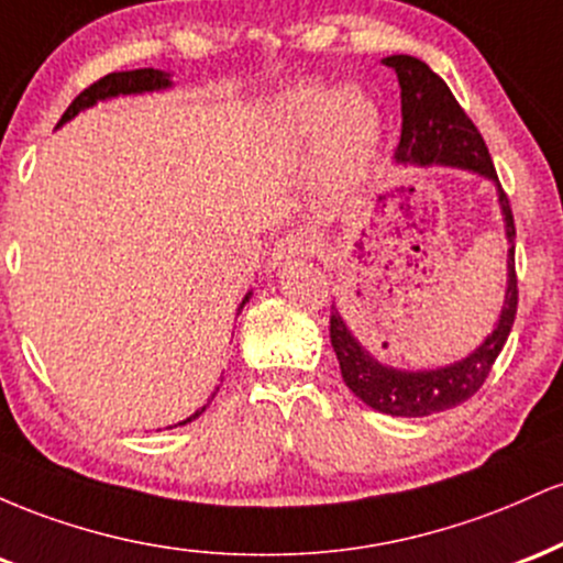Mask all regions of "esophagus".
<instances>
[{
    "label": "esophagus",
    "mask_w": 563,
    "mask_h": 563,
    "mask_svg": "<svg viewBox=\"0 0 563 563\" xmlns=\"http://www.w3.org/2000/svg\"><path fill=\"white\" fill-rule=\"evenodd\" d=\"M314 251H318V238L309 235V232H288V235H283L275 243L273 256H269V267L275 269L288 260H294V256H309Z\"/></svg>",
    "instance_id": "esophagus-1"
}]
</instances>
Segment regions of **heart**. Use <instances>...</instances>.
Returning a JSON list of instances; mask_svg holds the SVG:
<instances>
[{"mask_svg":"<svg viewBox=\"0 0 563 563\" xmlns=\"http://www.w3.org/2000/svg\"><path fill=\"white\" fill-rule=\"evenodd\" d=\"M384 115L360 89L303 84L288 89L269 111V142L283 156H314L322 187L349 200L378 166L384 153Z\"/></svg>","mask_w":563,"mask_h":563,"instance_id":"b5f03b06","label":"heart"}]
</instances>
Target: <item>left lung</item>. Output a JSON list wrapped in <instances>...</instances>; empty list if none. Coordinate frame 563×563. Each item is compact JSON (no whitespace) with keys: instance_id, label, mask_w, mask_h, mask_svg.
I'll use <instances>...</instances> for the list:
<instances>
[{"instance_id":"1","label":"left lung","mask_w":563,"mask_h":563,"mask_svg":"<svg viewBox=\"0 0 563 563\" xmlns=\"http://www.w3.org/2000/svg\"><path fill=\"white\" fill-rule=\"evenodd\" d=\"M384 66L397 74L399 97H402V134H399L394 164L405 169H429V166H452L471 174H479L495 185L497 203H500L503 230H506L508 254H506V296H503L500 314L493 333L482 341L474 352L463 360L439 367H397L380 363L373 352L360 344L357 335L335 309L331 312V344L339 357L344 384L373 410L397 418H423L434 412L466 402L484 384L493 371L497 354L506 346L510 328H514L516 303V269H514V214H510L508 196L497 183V172L484 145L479 129L468 119L466 111L457 106L450 87L412 55H389Z\"/></svg>"}]
</instances>
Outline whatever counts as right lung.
<instances>
[{
  "instance_id": "1",
  "label": "right lung",
  "mask_w": 563,
  "mask_h": 563,
  "mask_svg": "<svg viewBox=\"0 0 563 563\" xmlns=\"http://www.w3.org/2000/svg\"><path fill=\"white\" fill-rule=\"evenodd\" d=\"M174 81H172V74H166V70H158V68H137V70H119V74H108L102 76L100 81H95L92 87H87L84 92L76 97L74 102L68 106V111L63 113V119L57 121V129L63 124H68L70 119H76L81 111H87V108H95L97 102H106V100H113V97H126V95H147V92H164V89H172ZM251 294L254 290H249V294L243 296L241 307H238V314H241V309L249 303ZM217 394V391H214ZM214 394H211V399H214ZM209 399V402H211ZM206 402L203 407H198L196 412H192L190 418H185V421L169 426V429H177V426H185L190 421H196L200 412L209 407Z\"/></svg>"
}]
</instances>
